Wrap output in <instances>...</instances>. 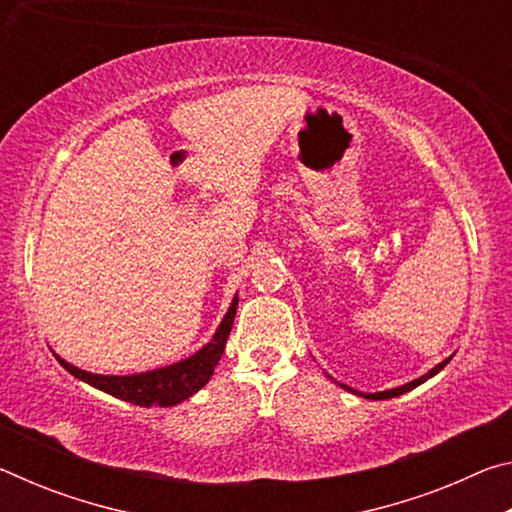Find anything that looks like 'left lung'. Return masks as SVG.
Here are the masks:
<instances>
[{"label": "left lung", "mask_w": 512, "mask_h": 512, "mask_svg": "<svg viewBox=\"0 0 512 512\" xmlns=\"http://www.w3.org/2000/svg\"><path fill=\"white\" fill-rule=\"evenodd\" d=\"M454 357V354H452ZM452 357H447L445 361H440V363H436V366H433L429 372H424L422 377H418V379H413V381H409V384H404V386H397V388H391V391H379V393H359V391H354V388H350L348 384H339V381H336V384H339L341 388H345V391L348 393H352V395H359V397H366V400H391V397H400V395H404V393H409V391H413V388H418L420 384H424V381L427 379H431V377H436L440 370H443L449 361H452ZM332 379V377H329Z\"/></svg>", "instance_id": "obj_1"}]
</instances>
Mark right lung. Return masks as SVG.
Returning a JSON list of instances; mask_svg holds the SVG:
<instances>
[{
	"mask_svg": "<svg viewBox=\"0 0 512 512\" xmlns=\"http://www.w3.org/2000/svg\"><path fill=\"white\" fill-rule=\"evenodd\" d=\"M237 302L239 296L235 293V298H232L228 311H225L223 320L212 334V339L207 341L201 350L189 354L187 359L169 363V366L153 368L146 372H133V375H99V372L76 368L74 363L58 357L56 352L54 357L69 375H74L76 379L85 381V384L94 386L97 391L117 397V400L146 406V409H149V406H160V409H164V406H176L189 400V397L201 391L207 381L212 379L214 368L219 366L221 354L225 350V341H228L230 336L232 323H235Z\"/></svg>",
	"mask_w": 512,
	"mask_h": 512,
	"instance_id": "obj_1",
	"label": "right lung"
}]
</instances>
